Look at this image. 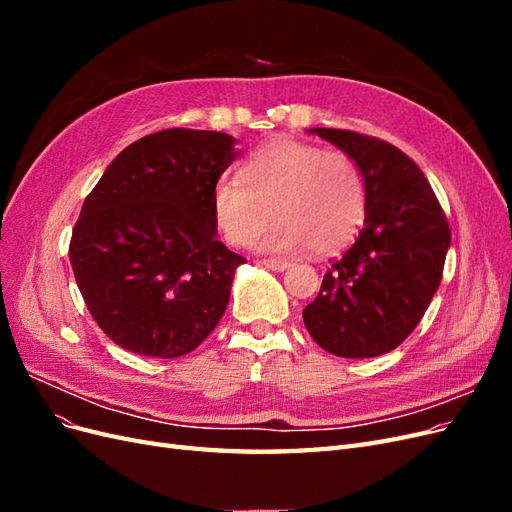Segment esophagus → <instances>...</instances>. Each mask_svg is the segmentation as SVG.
<instances>
[{
	"label": "esophagus",
	"mask_w": 512,
	"mask_h": 512,
	"mask_svg": "<svg viewBox=\"0 0 512 512\" xmlns=\"http://www.w3.org/2000/svg\"><path fill=\"white\" fill-rule=\"evenodd\" d=\"M262 265H265L271 271H284L286 267H290V262L288 260H277V258H265V260H262Z\"/></svg>",
	"instance_id": "1"
}]
</instances>
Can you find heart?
<instances>
[{
  "mask_svg": "<svg viewBox=\"0 0 512 512\" xmlns=\"http://www.w3.org/2000/svg\"><path fill=\"white\" fill-rule=\"evenodd\" d=\"M213 218L232 245H250L271 218L280 220L260 241L262 250L307 247L329 254L348 245L365 222L367 183L350 153L280 138L260 147L239 179L215 183Z\"/></svg>",
  "mask_w": 512,
  "mask_h": 512,
  "instance_id": "obj_1",
  "label": "heart"
}]
</instances>
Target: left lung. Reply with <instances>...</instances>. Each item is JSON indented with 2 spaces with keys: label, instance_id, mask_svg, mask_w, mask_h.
<instances>
[{
  "label": "left lung",
  "instance_id": "left-lung-1",
  "mask_svg": "<svg viewBox=\"0 0 512 512\" xmlns=\"http://www.w3.org/2000/svg\"><path fill=\"white\" fill-rule=\"evenodd\" d=\"M309 132L359 162L367 213L359 239L303 309V322L335 356H380L404 342L427 312L442 282L451 228L423 170L404 151L352 130Z\"/></svg>",
  "mask_w": 512,
  "mask_h": 512
}]
</instances>
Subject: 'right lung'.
Masks as SVG:
<instances>
[{
    "label": "right lung",
    "mask_w": 512,
    "mask_h": 512,
    "mask_svg": "<svg viewBox=\"0 0 512 512\" xmlns=\"http://www.w3.org/2000/svg\"><path fill=\"white\" fill-rule=\"evenodd\" d=\"M237 153L224 132L162 130L123 149L85 198L70 262L117 346L177 359L224 316L245 258L215 239L211 196Z\"/></svg>",
    "instance_id": "right-lung-1"
}]
</instances>
